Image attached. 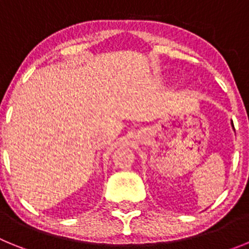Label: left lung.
I'll return each instance as SVG.
<instances>
[{"label":"left lung","mask_w":249,"mask_h":249,"mask_svg":"<svg viewBox=\"0 0 249 249\" xmlns=\"http://www.w3.org/2000/svg\"><path fill=\"white\" fill-rule=\"evenodd\" d=\"M232 127H233V128H234V126H233V122H232Z\"/></svg>","instance_id":"obj_1"}]
</instances>
